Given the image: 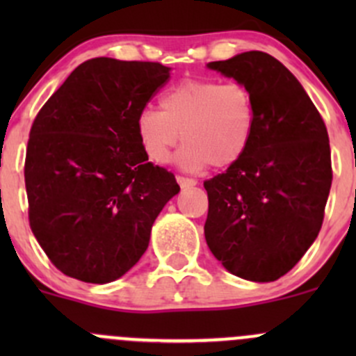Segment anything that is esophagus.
I'll list each match as a JSON object with an SVG mask.
<instances>
[{
  "label": "esophagus",
  "mask_w": 356,
  "mask_h": 356,
  "mask_svg": "<svg viewBox=\"0 0 356 356\" xmlns=\"http://www.w3.org/2000/svg\"><path fill=\"white\" fill-rule=\"evenodd\" d=\"M177 182H179V186H181L182 189H186V188H193V186L198 184V181H196V179L184 177V175H177Z\"/></svg>",
  "instance_id": "esophagus-1"
}]
</instances>
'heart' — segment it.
<instances>
[{
	"instance_id": "heart-1",
	"label": "heart",
	"mask_w": 356,
	"mask_h": 356,
	"mask_svg": "<svg viewBox=\"0 0 356 356\" xmlns=\"http://www.w3.org/2000/svg\"><path fill=\"white\" fill-rule=\"evenodd\" d=\"M161 110L146 106L136 131L149 160L165 163L177 143L188 170L225 168L239 161L253 138L254 103L246 86L213 79H186L161 96Z\"/></svg>"
}]
</instances>
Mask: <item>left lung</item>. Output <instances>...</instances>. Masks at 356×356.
<instances>
[{"mask_svg":"<svg viewBox=\"0 0 356 356\" xmlns=\"http://www.w3.org/2000/svg\"><path fill=\"white\" fill-rule=\"evenodd\" d=\"M208 68L246 86L254 129L241 160L204 181V239L231 274L277 281L324 222L332 182L327 129L303 86L268 53L246 51Z\"/></svg>","mask_w":356,"mask_h":356,"instance_id":"8db88e82","label":"left lung"}]
</instances>
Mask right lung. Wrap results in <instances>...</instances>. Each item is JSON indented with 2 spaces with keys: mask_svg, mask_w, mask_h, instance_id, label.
<instances>
[{
  "mask_svg": "<svg viewBox=\"0 0 356 356\" xmlns=\"http://www.w3.org/2000/svg\"><path fill=\"white\" fill-rule=\"evenodd\" d=\"M168 70L158 62L88 60L35 115L24 167L29 224L68 277L106 284L131 270L181 189L172 172L148 161L136 131Z\"/></svg>",
  "mask_w": 356,
  "mask_h": 356,
  "instance_id": "add662e5",
  "label": "right lung"
}]
</instances>
